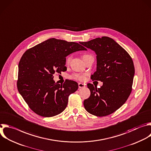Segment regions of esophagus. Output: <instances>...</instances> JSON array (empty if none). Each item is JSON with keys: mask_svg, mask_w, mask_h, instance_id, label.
I'll use <instances>...</instances> for the list:
<instances>
[{"mask_svg": "<svg viewBox=\"0 0 151 151\" xmlns=\"http://www.w3.org/2000/svg\"><path fill=\"white\" fill-rule=\"evenodd\" d=\"M78 86H79V88H83V87L85 86V85L84 84L82 83H78Z\"/></svg>", "mask_w": 151, "mask_h": 151, "instance_id": "1", "label": "esophagus"}]
</instances>
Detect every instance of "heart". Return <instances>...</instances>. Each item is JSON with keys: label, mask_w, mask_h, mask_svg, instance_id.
<instances>
[{"label": "heart", "mask_w": 151, "mask_h": 151, "mask_svg": "<svg viewBox=\"0 0 151 151\" xmlns=\"http://www.w3.org/2000/svg\"><path fill=\"white\" fill-rule=\"evenodd\" d=\"M90 56H92L90 55H88V54L83 55L82 56V59L84 60L86 58H87L88 57H90ZM71 59H72L71 56H69L66 58V65H69L70 63ZM73 78L75 79L79 80V81H83L85 79V75H81V74H75L73 76Z\"/></svg>", "instance_id": "obj_1"}]
</instances>
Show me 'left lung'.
Masks as SVG:
<instances>
[{"instance_id": "1", "label": "left lung", "mask_w": 151, "mask_h": 151, "mask_svg": "<svg viewBox=\"0 0 151 151\" xmlns=\"http://www.w3.org/2000/svg\"><path fill=\"white\" fill-rule=\"evenodd\" d=\"M80 44L96 55V70L91 79L103 82L99 88L87 85L91 95L84 100L85 109L98 117L111 114L125 103L132 92L133 62L126 50L110 37L96 38Z\"/></svg>"}]
</instances>
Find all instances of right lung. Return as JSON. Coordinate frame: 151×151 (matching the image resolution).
<instances>
[{"instance_id": "1", "label": "right lung", "mask_w": 151, "mask_h": 151, "mask_svg": "<svg viewBox=\"0 0 151 151\" xmlns=\"http://www.w3.org/2000/svg\"><path fill=\"white\" fill-rule=\"evenodd\" d=\"M81 50L86 48L77 42L53 38L24 53L18 65L17 88L35 113L50 117L65 110L69 95L78 89V84L71 80L55 83L53 75L65 70L67 56Z\"/></svg>"}]
</instances>
